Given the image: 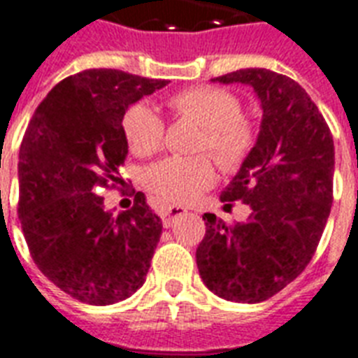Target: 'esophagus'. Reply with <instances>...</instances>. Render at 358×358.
Wrapping results in <instances>:
<instances>
[{"instance_id":"1","label":"esophagus","mask_w":358,"mask_h":358,"mask_svg":"<svg viewBox=\"0 0 358 358\" xmlns=\"http://www.w3.org/2000/svg\"><path fill=\"white\" fill-rule=\"evenodd\" d=\"M161 214V220H163V225L165 227H171L176 220H178L180 215L187 214V210L182 208V206H163L159 210Z\"/></svg>"}]
</instances>
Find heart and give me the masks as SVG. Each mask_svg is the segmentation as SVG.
I'll use <instances>...</instances> for the list:
<instances>
[{
  "instance_id": "obj_1",
  "label": "heart",
  "mask_w": 358,
  "mask_h": 358,
  "mask_svg": "<svg viewBox=\"0 0 358 358\" xmlns=\"http://www.w3.org/2000/svg\"><path fill=\"white\" fill-rule=\"evenodd\" d=\"M169 106L180 118L203 127L195 150L208 152L223 171H236L257 143V127L242 114L236 94L217 86H195L178 92ZM127 146L138 157L157 154L165 143V125L144 103H136L122 122ZM215 182V167L208 155L169 157L148 169L144 184L165 203L187 204Z\"/></svg>"
}]
</instances>
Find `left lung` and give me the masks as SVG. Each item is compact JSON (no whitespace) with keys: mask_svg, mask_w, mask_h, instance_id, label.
<instances>
[{"mask_svg":"<svg viewBox=\"0 0 358 358\" xmlns=\"http://www.w3.org/2000/svg\"><path fill=\"white\" fill-rule=\"evenodd\" d=\"M214 82L255 90L263 122L252 154L222 193L223 208L242 201L248 222L204 214L197 248L204 285L233 302H263L306 268L332 206L334 143L323 114L299 82L268 69H240Z\"/></svg>","mask_w":358,"mask_h":358,"instance_id":"left-lung-1","label":"left lung"}]
</instances>
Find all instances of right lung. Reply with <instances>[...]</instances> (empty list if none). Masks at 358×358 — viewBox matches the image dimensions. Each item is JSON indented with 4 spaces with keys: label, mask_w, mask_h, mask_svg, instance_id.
<instances>
[{
    "label": "right lung",
    "mask_w": 358,
    "mask_h": 358,
    "mask_svg": "<svg viewBox=\"0 0 358 358\" xmlns=\"http://www.w3.org/2000/svg\"><path fill=\"white\" fill-rule=\"evenodd\" d=\"M116 69L71 75L37 106L20 146L18 217L31 259L73 299L106 306L135 293L148 274L161 220L136 191L118 215L101 189L124 185L127 106L167 86Z\"/></svg>",
    "instance_id": "obj_1"
}]
</instances>
